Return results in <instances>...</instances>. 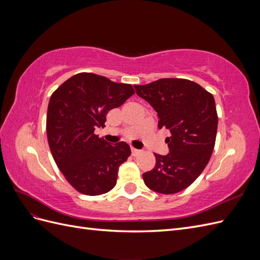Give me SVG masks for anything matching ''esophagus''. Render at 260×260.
Returning a JSON list of instances; mask_svg holds the SVG:
<instances>
[{
  "mask_svg": "<svg viewBox=\"0 0 260 260\" xmlns=\"http://www.w3.org/2000/svg\"><path fill=\"white\" fill-rule=\"evenodd\" d=\"M141 153V151L140 149H137V148H131V154H132V156H138L139 154Z\"/></svg>",
  "mask_w": 260,
  "mask_h": 260,
  "instance_id": "esophagus-1",
  "label": "esophagus"
}]
</instances>
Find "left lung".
Segmentation results:
<instances>
[{"label":"left lung","mask_w":260,"mask_h":260,"mask_svg":"<svg viewBox=\"0 0 260 260\" xmlns=\"http://www.w3.org/2000/svg\"><path fill=\"white\" fill-rule=\"evenodd\" d=\"M135 89L158 115V128L171 133L166 138L169 153L155 154V167L143 174L144 183L157 193L181 192L198 179L210 159L218 127L215 99L196 82L177 78Z\"/></svg>","instance_id":"obj_1"}]
</instances>
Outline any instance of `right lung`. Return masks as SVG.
<instances>
[{
	"label": "right lung",
	"instance_id": "add662e5",
	"mask_svg": "<svg viewBox=\"0 0 260 260\" xmlns=\"http://www.w3.org/2000/svg\"><path fill=\"white\" fill-rule=\"evenodd\" d=\"M133 94L131 84L91 73L73 76L52 94L46 115L50 149L78 192L101 195L116 185L118 169L131 155L130 146L108 143L94 130L104 128L107 113Z\"/></svg>",
	"mask_w": 260,
	"mask_h": 260
}]
</instances>
